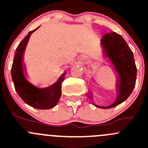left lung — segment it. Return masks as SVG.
I'll return each mask as SVG.
<instances>
[{
  "mask_svg": "<svg viewBox=\"0 0 148 148\" xmlns=\"http://www.w3.org/2000/svg\"><path fill=\"white\" fill-rule=\"evenodd\" d=\"M106 56L110 58L119 75V93L116 101L107 107L95 105L100 108H111L127 100L135 87L137 67L133 53L124 38L116 32L106 33L101 39Z\"/></svg>",
  "mask_w": 148,
  "mask_h": 148,
  "instance_id": "obj_1",
  "label": "left lung"
}]
</instances>
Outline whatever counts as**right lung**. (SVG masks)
Here are the masks:
<instances>
[{
	"label": "right lung",
	"instance_id": "obj_1",
	"mask_svg": "<svg viewBox=\"0 0 148 148\" xmlns=\"http://www.w3.org/2000/svg\"><path fill=\"white\" fill-rule=\"evenodd\" d=\"M30 31L21 41L16 49L15 56L11 67V78L14 87L19 97L29 106L38 109H50L58 103L61 95V83L64 74L53 85L39 89L30 84L25 79L22 69V56L30 35L38 29Z\"/></svg>",
	"mask_w": 148,
	"mask_h": 148
}]
</instances>
